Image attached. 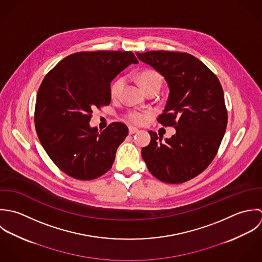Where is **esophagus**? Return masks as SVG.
I'll return each instance as SVG.
<instances>
[{
    "mask_svg": "<svg viewBox=\"0 0 262 262\" xmlns=\"http://www.w3.org/2000/svg\"><path fill=\"white\" fill-rule=\"evenodd\" d=\"M138 132H139V129H138L137 127L128 126V133H129V135H134V134H136V133H138Z\"/></svg>",
    "mask_w": 262,
    "mask_h": 262,
    "instance_id": "34e87169",
    "label": "esophagus"
}]
</instances>
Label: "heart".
<instances>
[{
  "mask_svg": "<svg viewBox=\"0 0 262 262\" xmlns=\"http://www.w3.org/2000/svg\"><path fill=\"white\" fill-rule=\"evenodd\" d=\"M139 83L141 87L144 89V91H146L147 89L154 86H157L160 88L162 84V78L157 72L152 70H146L140 74ZM123 85H124V79L122 77L116 78L110 85V89H109L110 96L112 98H116L119 95ZM147 117H148L147 113L142 111H136V110L129 111L125 115V118L134 124H143L147 120Z\"/></svg>",
  "mask_w": 262,
  "mask_h": 262,
  "instance_id": "1",
  "label": "heart"
}]
</instances>
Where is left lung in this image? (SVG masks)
Returning a JSON list of instances; mask_svg holds the SVG:
<instances>
[{"instance_id":"8db88e82","label":"left lung","mask_w":262,"mask_h":262,"mask_svg":"<svg viewBox=\"0 0 262 262\" xmlns=\"http://www.w3.org/2000/svg\"><path fill=\"white\" fill-rule=\"evenodd\" d=\"M168 83L170 93L158 121L176 134L162 141L150 130L151 143L142 157L151 174L165 183H183L205 171L224 138L228 112L216 76L186 53L151 51L137 53Z\"/></svg>"}]
</instances>
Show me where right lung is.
<instances>
[{"label": "right lung", "mask_w": 262, "mask_h": 262, "mask_svg": "<svg viewBox=\"0 0 262 262\" xmlns=\"http://www.w3.org/2000/svg\"><path fill=\"white\" fill-rule=\"evenodd\" d=\"M138 62L132 52H80L61 59L42 80L35 129L48 155L67 175L92 180L112 167L127 126L112 122L99 134L89 121L94 108L110 104V82Z\"/></svg>", "instance_id": "add662e5"}]
</instances>
